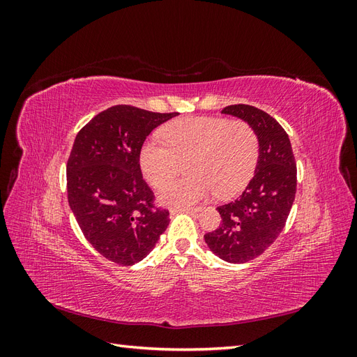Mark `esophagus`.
Returning a JSON list of instances; mask_svg holds the SVG:
<instances>
[{
    "label": "esophagus",
    "mask_w": 357,
    "mask_h": 357,
    "mask_svg": "<svg viewBox=\"0 0 357 357\" xmlns=\"http://www.w3.org/2000/svg\"><path fill=\"white\" fill-rule=\"evenodd\" d=\"M202 208L201 207H185V208H172L171 213H190V214H197L199 213Z\"/></svg>",
    "instance_id": "obj_1"
}]
</instances>
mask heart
<instances>
[{
	"label": "heart",
	"instance_id": "b5f03b06",
	"mask_svg": "<svg viewBox=\"0 0 357 357\" xmlns=\"http://www.w3.org/2000/svg\"><path fill=\"white\" fill-rule=\"evenodd\" d=\"M162 139L150 137L139 149V168L153 188L176 176L178 160H188L189 178L171 181L159 199L185 208L213 195L229 198L252 178L259 155L255 129L243 121L222 117H186L162 129Z\"/></svg>",
	"mask_w": 357,
	"mask_h": 357
}]
</instances>
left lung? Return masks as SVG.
I'll list each match as a JSON object with an SVG mask.
<instances>
[{"instance_id": "8db88e82", "label": "left lung", "mask_w": 357, "mask_h": 357, "mask_svg": "<svg viewBox=\"0 0 357 357\" xmlns=\"http://www.w3.org/2000/svg\"><path fill=\"white\" fill-rule=\"evenodd\" d=\"M250 125L259 155L253 178L241 195L218 207L219 228L204 235L210 250L229 264H245L262 255L283 231L296 193V162L289 135L274 117L253 105L222 110Z\"/></svg>"}]
</instances>
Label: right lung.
<instances>
[{"label": "right lung", "instance_id": "obj_1", "mask_svg": "<svg viewBox=\"0 0 357 357\" xmlns=\"http://www.w3.org/2000/svg\"><path fill=\"white\" fill-rule=\"evenodd\" d=\"M177 114L114 105L75 135L67 162L68 204L86 240L112 262L143 261L169 223V213L153 207L138 156L150 132Z\"/></svg>", "mask_w": 357, "mask_h": 357}]
</instances>
